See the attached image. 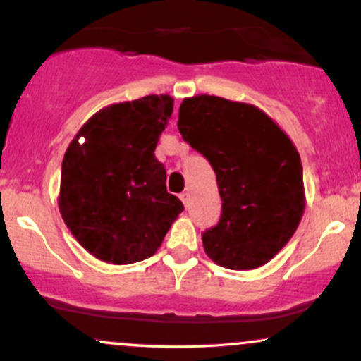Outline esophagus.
<instances>
[{
	"label": "esophagus",
	"mask_w": 361,
	"mask_h": 361,
	"mask_svg": "<svg viewBox=\"0 0 361 361\" xmlns=\"http://www.w3.org/2000/svg\"><path fill=\"white\" fill-rule=\"evenodd\" d=\"M180 198H181V202H183V205H185V207H188V204H190V193H188V192L181 193V195H180Z\"/></svg>",
	"instance_id": "34e87169"
}]
</instances>
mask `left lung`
I'll return each instance as SVG.
<instances>
[{
    "instance_id": "8db88e82",
    "label": "left lung",
    "mask_w": 361,
    "mask_h": 361,
    "mask_svg": "<svg viewBox=\"0 0 361 361\" xmlns=\"http://www.w3.org/2000/svg\"><path fill=\"white\" fill-rule=\"evenodd\" d=\"M178 128L217 176L222 214L202 234L207 256L229 270L263 267L292 239L305 210L297 147L258 106L214 94L185 98Z\"/></svg>"
}]
</instances>
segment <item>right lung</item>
<instances>
[{
	"label": "right lung",
	"instance_id": "obj_1",
	"mask_svg": "<svg viewBox=\"0 0 361 361\" xmlns=\"http://www.w3.org/2000/svg\"><path fill=\"white\" fill-rule=\"evenodd\" d=\"M171 114L169 94L114 103L86 120L68 146L57 204L94 258L110 264L149 258L183 210L166 192V169L154 156Z\"/></svg>",
	"mask_w": 361,
	"mask_h": 361
}]
</instances>
